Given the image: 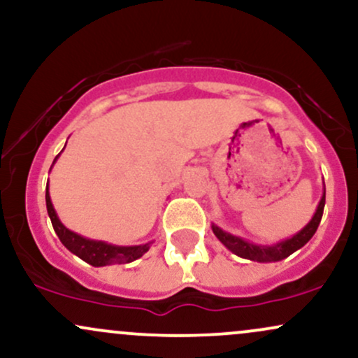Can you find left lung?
<instances>
[{"label":"left lung","instance_id":"1","mask_svg":"<svg viewBox=\"0 0 358 358\" xmlns=\"http://www.w3.org/2000/svg\"><path fill=\"white\" fill-rule=\"evenodd\" d=\"M323 208H324V195L320 202L318 208H316V213L311 219L310 224L303 229L301 232H298L296 236H293L291 239H286L282 242H279L276 245H271V248H264V245H254L249 244V242L239 239V237L232 236V234L224 232L222 229L217 227V225H212V231L217 236L222 244L225 245L227 249H231L234 254L237 256L244 257V259H250V261H257V262H274V261H281L287 256L298 250L299 248L306 244L311 237L315 236L316 229H318L320 222H322L323 217Z\"/></svg>","mask_w":358,"mask_h":358}]
</instances>
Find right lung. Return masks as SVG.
Listing matches in <instances>:
<instances>
[{
    "label": "right lung",
    "mask_w": 358,
    "mask_h": 358,
    "mask_svg": "<svg viewBox=\"0 0 358 358\" xmlns=\"http://www.w3.org/2000/svg\"><path fill=\"white\" fill-rule=\"evenodd\" d=\"M45 200H47V210L50 215L53 231L62 244L65 245L71 252L79 256L82 261L89 262L90 266H109V264H126V262L136 261L150 249V244L145 245H133V248H119V245H110L101 241H90L85 237L77 236L72 231H69L67 227H64V224L59 220L55 210H53V205L48 195V183H47V193H45Z\"/></svg>",
    "instance_id": "obj_1"
}]
</instances>
